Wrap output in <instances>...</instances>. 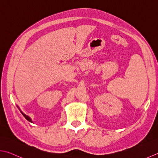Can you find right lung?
Listing matches in <instances>:
<instances>
[{
	"label": "right lung",
	"mask_w": 158,
	"mask_h": 158,
	"mask_svg": "<svg viewBox=\"0 0 158 158\" xmlns=\"http://www.w3.org/2000/svg\"><path fill=\"white\" fill-rule=\"evenodd\" d=\"M18 109L20 110V108L18 107ZM20 112H21V113H22V114H23V115L24 116V118H25L28 120V121H29V122H31V123H33V122H32V120H31V118H30L29 116H28L27 115H26V114H24L23 112H21V111H20Z\"/></svg>",
	"instance_id": "1"
}]
</instances>
